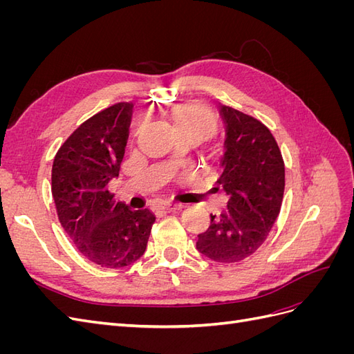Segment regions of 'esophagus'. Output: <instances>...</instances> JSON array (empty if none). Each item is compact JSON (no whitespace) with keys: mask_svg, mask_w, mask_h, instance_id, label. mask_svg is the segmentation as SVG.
Returning a JSON list of instances; mask_svg holds the SVG:
<instances>
[{"mask_svg":"<svg viewBox=\"0 0 354 354\" xmlns=\"http://www.w3.org/2000/svg\"><path fill=\"white\" fill-rule=\"evenodd\" d=\"M183 208V203H178V202H164L159 205V209L162 211H177Z\"/></svg>","mask_w":354,"mask_h":354,"instance_id":"obj_1","label":"esophagus"}]
</instances>
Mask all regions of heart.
<instances>
[{
  "mask_svg": "<svg viewBox=\"0 0 354 354\" xmlns=\"http://www.w3.org/2000/svg\"><path fill=\"white\" fill-rule=\"evenodd\" d=\"M173 120L178 133H195L205 138L214 130L211 112L199 103L180 104L173 112Z\"/></svg>",
  "mask_w": 354,
  "mask_h": 354,
  "instance_id": "heart-1",
  "label": "heart"
}]
</instances>
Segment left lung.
I'll use <instances>...</instances> for the list:
<instances>
[{"label":"left lung","mask_w":354,"mask_h":354,"mask_svg":"<svg viewBox=\"0 0 354 354\" xmlns=\"http://www.w3.org/2000/svg\"><path fill=\"white\" fill-rule=\"evenodd\" d=\"M226 124L218 186L227 208L212 216L196 248L217 263H238L260 248L279 216L285 190V164L273 134L261 121L221 106Z\"/></svg>","instance_id":"8db88e82"}]
</instances>
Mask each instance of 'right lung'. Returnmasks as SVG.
I'll use <instances>...</instances> for the list:
<instances>
[{"label":"right lung","instance_id":"obj_1","mask_svg":"<svg viewBox=\"0 0 354 354\" xmlns=\"http://www.w3.org/2000/svg\"><path fill=\"white\" fill-rule=\"evenodd\" d=\"M131 109L121 102L88 118L60 146L51 169L60 224L85 259L106 269L140 259L155 223L147 208L113 201L108 187L120 174Z\"/></svg>","mask_w":354,"mask_h":354}]
</instances>
